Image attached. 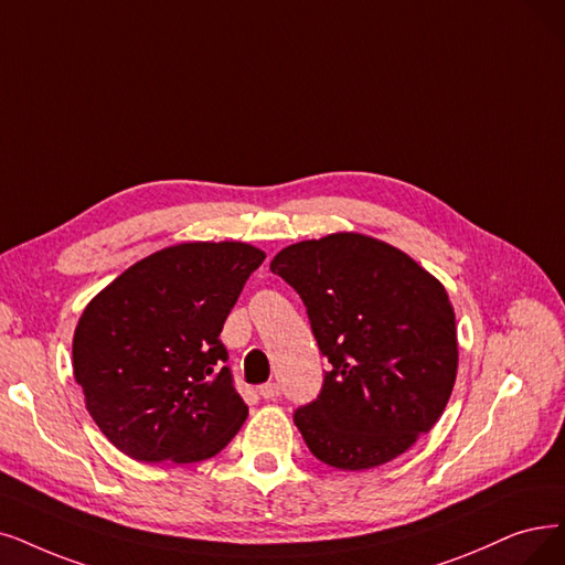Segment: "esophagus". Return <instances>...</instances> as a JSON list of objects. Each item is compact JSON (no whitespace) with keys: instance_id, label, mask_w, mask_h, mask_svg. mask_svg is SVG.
I'll return each instance as SVG.
<instances>
[{"instance_id":"obj_1","label":"esophagus","mask_w":565,"mask_h":565,"mask_svg":"<svg viewBox=\"0 0 565 565\" xmlns=\"http://www.w3.org/2000/svg\"><path fill=\"white\" fill-rule=\"evenodd\" d=\"M259 394L266 401H276L280 396V385H278V382H266V385L259 387Z\"/></svg>"}]
</instances>
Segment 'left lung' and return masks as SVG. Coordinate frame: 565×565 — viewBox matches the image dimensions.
Segmentation results:
<instances>
[{"mask_svg":"<svg viewBox=\"0 0 565 565\" xmlns=\"http://www.w3.org/2000/svg\"><path fill=\"white\" fill-rule=\"evenodd\" d=\"M270 270L301 297L329 359L295 424L341 470L387 463L431 431L457 380V322L445 287L415 259L364 234L280 250Z\"/></svg>","mask_w":565,"mask_h":565,"instance_id":"left-lung-1","label":"left lung"}]
</instances>
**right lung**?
Instances as JSON below:
<instances>
[{"mask_svg": "<svg viewBox=\"0 0 565 565\" xmlns=\"http://www.w3.org/2000/svg\"><path fill=\"white\" fill-rule=\"evenodd\" d=\"M247 243H180L113 280L74 333L87 413L127 457H215L247 417L220 341L245 280L264 262Z\"/></svg>", "mask_w": 565, "mask_h": 565, "instance_id": "right-lung-1", "label": "right lung"}]
</instances>
